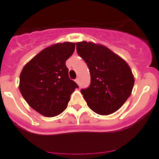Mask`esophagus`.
<instances>
[{
  "instance_id": "34e87169",
  "label": "esophagus",
  "mask_w": 159,
  "mask_h": 159,
  "mask_svg": "<svg viewBox=\"0 0 159 159\" xmlns=\"http://www.w3.org/2000/svg\"><path fill=\"white\" fill-rule=\"evenodd\" d=\"M75 82L77 83V84H79V78H76V79H75Z\"/></svg>"
}]
</instances>
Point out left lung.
<instances>
[{
  "label": "left lung",
  "mask_w": 159,
  "mask_h": 159,
  "mask_svg": "<svg viewBox=\"0 0 159 159\" xmlns=\"http://www.w3.org/2000/svg\"><path fill=\"white\" fill-rule=\"evenodd\" d=\"M77 52L89 66L91 84L81 93L93 111L108 115L118 111L131 95L134 78L127 62L105 46L77 42Z\"/></svg>",
  "instance_id": "1"
}]
</instances>
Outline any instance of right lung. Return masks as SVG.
<instances>
[{
	"label": "right lung",
	"instance_id": "right-lung-1",
	"mask_svg": "<svg viewBox=\"0 0 159 159\" xmlns=\"http://www.w3.org/2000/svg\"><path fill=\"white\" fill-rule=\"evenodd\" d=\"M75 43H57L40 51L22 69L19 89L27 103L45 117L60 115L68 107L70 94L78 88L70 80L65 62Z\"/></svg>",
	"mask_w": 159,
	"mask_h": 159
}]
</instances>
